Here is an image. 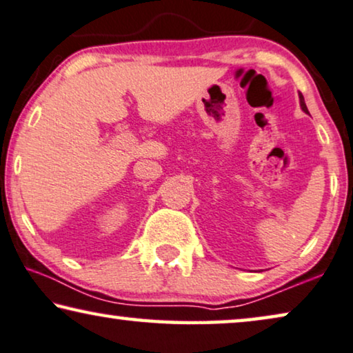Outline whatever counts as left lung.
Returning a JSON list of instances; mask_svg holds the SVG:
<instances>
[{"label": "left lung", "instance_id": "left-lung-1", "mask_svg": "<svg viewBox=\"0 0 353 353\" xmlns=\"http://www.w3.org/2000/svg\"><path fill=\"white\" fill-rule=\"evenodd\" d=\"M299 104H301V108H303V110L304 112H307L309 114V110H307V106H306V103H304V97L301 93H299Z\"/></svg>", "mask_w": 353, "mask_h": 353}]
</instances>
